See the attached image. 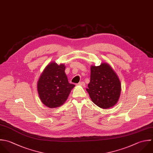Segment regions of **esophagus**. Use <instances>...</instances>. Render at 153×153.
<instances>
[{
  "label": "esophagus",
  "instance_id": "1",
  "mask_svg": "<svg viewBox=\"0 0 153 153\" xmlns=\"http://www.w3.org/2000/svg\"><path fill=\"white\" fill-rule=\"evenodd\" d=\"M77 85L82 86H85V83L84 82H79L78 84H77Z\"/></svg>",
  "mask_w": 153,
  "mask_h": 153
}]
</instances>
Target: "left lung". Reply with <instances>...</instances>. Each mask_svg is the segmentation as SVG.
Listing matches in <instances>:
<instances>
[{"label": "left lung", "mask_w": 153, "mask_h": 153, "mask_svg": "<svg viewBox=\"0 0 153 153\" xmlns=\"http://www.w3.org/2000/svg\"><path fill=\"white\" fill-rule=\"evenodd\" d=\"M92 102L101 108L115 105L121 92V83L116 72L107 63L91 67V80L86 89Z\"/></svg>", "instance_id": "8db88e82"}]
</instances>
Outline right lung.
Instances as JSON below:
<instances>
[{
    "label": "right lung",
    "instance_id": "add662e5",
    "mask_svg": "<svg viewBox=\"0 0 153 153\" xmlns=\"http://www.w3.org/2000/svg\"><path fill=\"white\" fill-rule=\"evenodd\" d=\"M64 64L51 62L43 70L37 82V91L42 102L51 108L61 106L75 86L68 83Z\"/></svg>",
    "mask_w": 153,
    "mask_h": 153
}]
</instances>
